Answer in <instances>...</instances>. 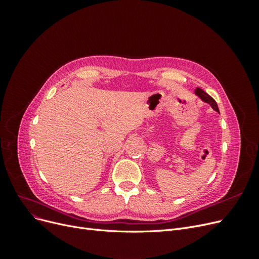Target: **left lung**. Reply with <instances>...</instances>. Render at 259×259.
<instances>
[{
  "mask_svg": "<svg viewBox=\"0 0 259 259\" xmlns=\"http://www.w3.org/2000/svg\"><path fill=\"white\" fill-rule=\"evenodd\" d=\"M195 94H197L198 96H200L201 97V99H203L205 101V103H207V104H209L211 107H213V109L215 111H217V112H219V110H218V107H217V104H216V101L211 98L208 94H206L204 91L203 90H201V89H197L195 90Z\"/></svg>",
  "mask_w": 259,
  "mask_h": 259,
  "instance_id": "1",
  "label": "left lung"
}]
</instances>
